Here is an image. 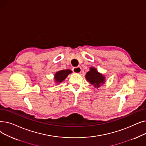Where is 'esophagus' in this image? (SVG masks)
I'll return each instance as SVG.
<instances>
[{"instance_id": "1", "label": "esophagus", "mask_w": 146, "mask_h": 146, "mask_svg": "<svg viewBox=\"0 0 146 146\" xmlns=\"http://www.w3.org/2000/svg\"><path fill=\"white\" fill-rule=\"evenodd\" d=\"M81 67H75L73 68V72L75 73H80L81 72Z\"/></svg>"}]
</instances>
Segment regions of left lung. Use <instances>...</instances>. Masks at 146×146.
<instances>
[{
  "label": "left lung",
  "instance_id": "left-lung-1",
  "mask_svg": "<svg viewBox=\"0 0 146 146\" xmlns=\"http://www.w3.org/2000/svg\"><path fill=\"white\" fill-rule=\"evenodd\" d=\"M85 77L92 85L97 88L100 87L105 82V78L103 74L99 73L94 67L90 68V71L87 72Z\"/></svg>",
  "mask_w": 146,
  "mask_h": 146
}]
</instances>
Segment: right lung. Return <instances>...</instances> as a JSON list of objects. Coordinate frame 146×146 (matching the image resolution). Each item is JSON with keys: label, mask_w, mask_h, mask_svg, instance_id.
<instances>
[{"label": "right lung", "mask_w": 146, "mask_h": 146, "mask_svg": "<svg viewBox=\"0 0 146 146\" xmlns=\"http://www.w3.org/2000/svg\"><path fill=\"white\" fill-rule=\"evenodd\" d=\"M72 73V71L70 69H67V70H62L58 71L54 75V79L55 82L57 83H60L62 82L66 78L67 76Z\"/></svg>", "instance_id": "right-lung-1"}]
</instances>
